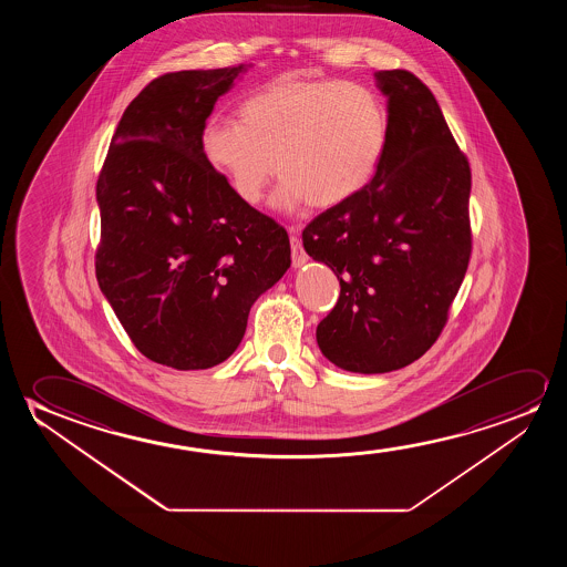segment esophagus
Segmentation results:
<instances>
[{
  "label": "esophagus",
  "mask_w": 567,
  "mask_h": 567,
  "mask_svg": "<svg viewBox=\"0 0 567 567\" xmlns=\"http://www.w3.org/2000/svg\"><path fill=\"white\" fill-rule=\"evenodd\" d=\"M288 233H290V248H292V265L295 267H302L308 261V256L302 248V241L298 238V228L296 226H288Z\"/></svg>",
  "instance_id": "esophagus-1"
}]
</instances>
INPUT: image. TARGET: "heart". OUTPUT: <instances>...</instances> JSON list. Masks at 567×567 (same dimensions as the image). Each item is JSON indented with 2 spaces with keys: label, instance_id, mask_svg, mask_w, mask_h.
Returning a JSON list of instances; mask_svg holds the SVG:
<instances>
[{
  "label": "heart",
  "instance_id": "heart-1",
  "mask_svg": "<svg viewBox=\"0 0 567 567\" xmlns=\"http://www.w3.org/2000/svg\"><path fill=\"white\" fill-rule=\"evenodd\" d=\"M240 122L203 125V158L233 194L256 207L275 176L287 213L331 209L360 194L380 168L389 110L372 86L341 79H275L238 109Z\"/></svg>",
  "mask_w": 567,
  "mask_h": 567
}]
</instances>
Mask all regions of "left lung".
<instances>
[{
	"label": "left lung",
	"mask_w": 567,
	"mask_h": 567,
	"mask_svg": "<svg viewBox=\"0 0 567 567\" xmlns=\"http://www.w3.org/2000/svg\"><path fill=\"white\" fill-rule=\"evenodd\" d=\"M375 78L389 110L380 168L302 234L341 285L319 321V349L358 373L404 368L437 341L473 251L471 166L434 94L411 71Z\"/></svg>",
	"instance_id": "obj_1"
}]
</instances>
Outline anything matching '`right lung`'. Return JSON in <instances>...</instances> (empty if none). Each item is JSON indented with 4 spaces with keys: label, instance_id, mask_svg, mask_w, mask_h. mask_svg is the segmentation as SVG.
I'll return each mask as SVG.
<instances>
[{
    "label": "right lung",
    "instance_id": "1",
    "mask_svg": "<svg viewBox=\"0 0 567 567\" xmlns=\"http://www.w3.org/2000/svg\"><path fill=\"white\" fill-rule=\"evenodd\" d=\"M244 65L153 79L117 124L96 182V280L135 349L205 370L238 349L290 241L203 158L205 120Z\"/></svg>",
    "mask_w": 567,
    "mask_h": 567
}]
</instances>
